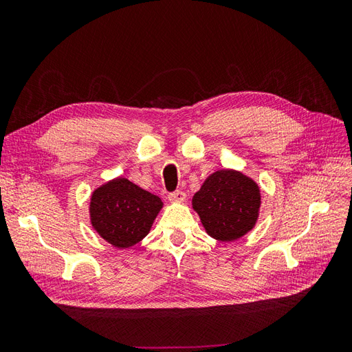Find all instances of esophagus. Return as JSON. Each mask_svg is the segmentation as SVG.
<instances>
[{"label": "esophagus", "instance_id": "esophagus-1", "mask_svg": "<svg viewBox=\"0 0 352 352\" xmlns=\"http://www.w3.org/2000/svg\"><path fill=\"white\" fill-rule=\"evenodd\" d=\"M168 199L172 202H184L186 199V194L182 190H175V192L168 194Z\"/></svg>", "mask_w": 352, "mask_h": 352}]
</instances>
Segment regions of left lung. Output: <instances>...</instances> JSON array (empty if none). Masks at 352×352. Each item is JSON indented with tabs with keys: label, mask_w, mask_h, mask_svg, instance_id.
Masks as SVG:
<instances>
[{
	"label": "left lung",
	"mask_w": 352,
	"mask_h": 352,
	"mask_svg": "<svg viewBox=\"0 0 352 352\" xmlns=\"http://www.w3.org/2000/svg\"><path fill=\"white\" fill-rule=\"evenodd\" d=\"M260 204L258 185L235 170L210 175L192 198L206 232L221 242L236 241L248 233L258 219Z\"/></svg>",
	"instance_id": "8db88e82"
}]
</instances>
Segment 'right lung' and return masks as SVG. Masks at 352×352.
Here are the masks:
<instances>
[{
  "label": "right lung",
  "mask_w": 352,
  "mask_h": 352,
  "mask_svg": "<svg viewBox=\"0 0 352 352\" xmlns=\"http://www.w3.org/2000/svg\"><path fill=\"white\" fill-rule=\"evenodd\" d=\"M162 207L157 195L117 177L94 190L89 214L102 239L116 248H129L148 235Z\"/></svg>",
  "instance_id": "obj_1"
}]
</instances>
